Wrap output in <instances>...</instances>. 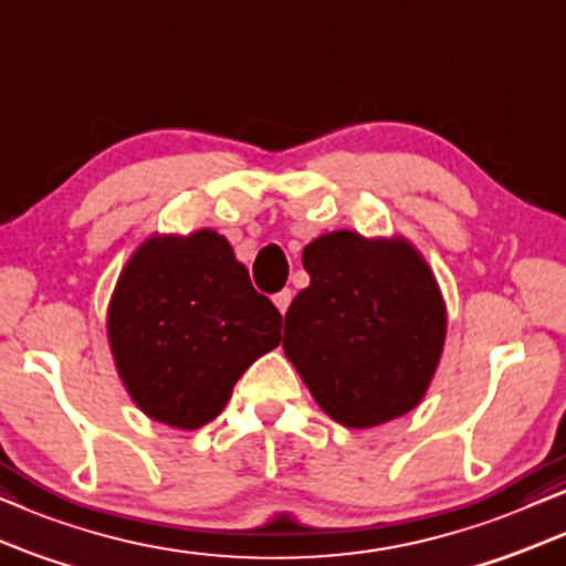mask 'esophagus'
<instances>
[{
  "instance_id": "obj_1",
  "label": "esophagus",
  "mask_w": 566,
  "mask_h": 566,
  "mask_svg": "<svg viewBox=\"0 0 566 566\" xmlns=\"http://www.w3.org/2000/svg\"><path fill=\"white\" fill-rule=\"evenodd\" d=\"M290 303H292V290H282V292H276L274 295V305L279 307V313H287V307H290Z\"/></svg>"
}]
</instances>
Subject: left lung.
I'll return each mask as SVG.
<instances>
[{
  "instance_id": "left-lung-1",
  "label": "left lung",
  "mask_w": 566,
  "mask_h": 566,
  "mask_svg": "<svg viewBox=\"0 0 566 566\" xmlns=\"http://www.w3.org/2000/svg\"><path fill=\"white\" fill-rule=\"evenodd\" d=\"M311 284L284 315V354L323 411L365 429L421 401L446 344V305L406 240L328 232L305 245Z\"/></svg>"
}]
</instances>
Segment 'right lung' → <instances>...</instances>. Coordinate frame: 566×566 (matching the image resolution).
<instances>
[{"instance_id":"right-lung-1","label":"right lung","mask_w":566,"mask_h":566,"mask_svg":"<svg viewBox=\"0 0 566 566\" xmlns=\"http://www.w3.org/2000/svg\"><path fill=\"white\" fill-rule=\"evenodd\" d=\"M118 375L147 417L212 421L240 375L282 342V315L212 230L149 238L120 271L108 311Z\"/></svg>"}]
</instances>
